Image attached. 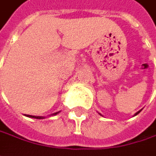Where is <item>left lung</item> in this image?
<instances>
[{
    "label": "left lung",
    "mask_w": 156,
    "mask_h": 156,
    "mask_svg": "<svg viewBox=\"0 0 156 156\" xmlns=\"http://www.w3.org/2000/svg\"><path fill=\"white\" fill-rule=\"evenodd\" d=\"M139 112H140V111H139V112H136V114H135V115H136V114H138V113H139Z\"/></svg>",
    "instance_id": "obj_1"
}]
</instances>
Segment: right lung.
Returning <instances> with one entry per match:
<instances>
[{
    "instance_id": "obj_1",
    "label": "right lung",
    "mask_w": 156,
    "mask_h": 156,
    "mask_svg": "<svg viewBox=\"0 0 156 156\" xmlns=\"http://www.w3.org/2000/svg\"><path fill=\"white\" fill-rule=\"evenodd\" d=\"M56 114V113H55ZM27 117H32V118H36V119H43V117H39V116H32V115H27Z\"/></svg>"
}]
</instances>
